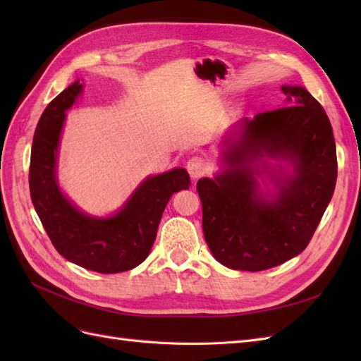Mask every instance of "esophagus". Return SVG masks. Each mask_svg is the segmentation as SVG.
<instances>
[{
	"label": "esophagus",
	"mask_w": 361,
	"mask_h": 361,
	"mask_svg": "<svg viewBox=\"0 0 361 361\" xmlns=\"http://www.w3.org/2000/svg\"><path fill=\"white\" fill-rule=\"evenodd\" d=\"M187 170L190 173V176L192 179H197L200 176L209 170V166H207V162L200 158V157H192L188 162H187Z\"/></svg>",
	"instance_id": "obj_1"
}]
</instances>
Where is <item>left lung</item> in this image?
Listing matches in <instances>:
<instances>
[{"instance_id":"8db88e82","label":"left lung","mask_w":361,"mask_h":361,"mask_svg":"<svg viewBox=\"0 0 361 361\" xmlns=\"http://www.w3.org/2000/svg\"><path fill=\"white\" fill-rule=\"evenodd\" d=\"M281 92L288 106L243 118L241 133L223 150L224 170L197 182L206 244L227 268L256 272L298 256L333 197L337 158L330 120L304 87L283 85ZM265 157L290 161L294 174L277 175ZM262 172L276 185L272 196L258 190Z\"/></svg>"}]
</instances>
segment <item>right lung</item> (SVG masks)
Segmentation results:
<instances>
[{
	"label": "right lung",
	"mask_w": 361,
	"mask_h": 361,
	"mask_svg": "<svg viewBox=\"0 0 361 361\" xmlns=\"http://www.w3.org/2000/svg\"><path fill=\"white\" fill-rule=\"evenodd\" d=\"M82 92L75 81L40 116L30 159L31 202L52 245L75 265L116 274L138 267L155 243L164 209L174 192L188 190V171L173 169L147 178L120 211L108 218L81 212L64 197L57 182V150L66 111Z\"/></svg>",
	"instance_id": "obj_1"
}]
</instances>
